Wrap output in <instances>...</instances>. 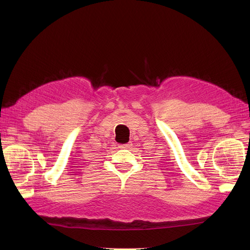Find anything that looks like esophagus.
<instances>
[{
    "label": "esophagus",
    "instance_id": "obj_1",
    "mask_svg": "<svg viewBox=\"0 0 250 250\" xmlns=\"http://www.w3.org/2000/svg\"><path fill=\"white\" fill-rule=\"evenodd\" d=\"M131 146V143H126V144H121L119 145L120 148H129Z\"/></svg>",
    "mask_w": 250,
    "mask_h": 250
}]
</instances>
